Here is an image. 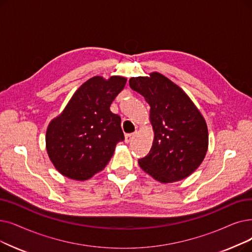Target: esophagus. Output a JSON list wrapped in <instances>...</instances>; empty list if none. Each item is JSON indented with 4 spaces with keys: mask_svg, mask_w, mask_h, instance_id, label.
<instances>
[{
    "mask_svg": "<svg viewBox=\"0 0 252 252\" xmlns=\"http://www.w3.org/2000/svg\"><path fill=\"white\" fill-rule=\"evenodd\" d=\"M137 135V132L135 133H132V134H126V137H125V141L126 143H129V142H132V140L134 139V137Z\"/></svg>",
    "mask_w": 252,
    "mask_h": 252,
    "instance_id": "34e87169",
    "label": "esophagus"
}]
</instances>
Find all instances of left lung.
<instances>
[{"mask_svg": "<svg viewBox=\"0 0 252 252\" xmlns=\"http://www.w3.org/2000/svg\"><path fill=\"white\" fill-rule=\"evenodd\" d=\"M128 83L149 104L155 132L149 153L138 160L141 169L161 183L187 178L199 168L208 149L203 115L189 95L160 73L133 77Z\"/></svg>", "mask_w": 252, "mask_h": 252, "instance_id": "obj_1", "label": "left lung"}]
</instances>
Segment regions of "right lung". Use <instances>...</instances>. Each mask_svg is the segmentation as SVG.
<instances>
[{"label": "right lung", "instance_id": "right-lung-1", "mask_svg": "<svg viewBox=\"0 0 252 252\" xmlns=\"http://www.w3.org/2000/svg\"><path fill=\"white\" fill-rule=\"evenodd\" d=\"M126 78L102 76L85 81L75 92L63 111L46 130V149L53 166L63 176L87 180L111 159L115 146L125 140L122 119L110 111Z\"/></svg>", "mask_w": 252, "mask_h": 252}]
</instances>
